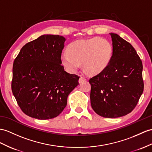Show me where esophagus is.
<instances>
[{"label": "esophagus", "instance_id": "esophagus-1", "mask_svg": "<svg viewBox=\"0 0 152 152\" xmlns=\"http://www.w3.org/2000/svg\"><path fill=\"white\" fill-rule=\"evenodd\" d=\"M85 80H86V79H85L84 77H80V78H79V83H82L83 82H84V81H85Z\"/></svg>", "mask_w": 152, "mask_h": 152}]
</instances>
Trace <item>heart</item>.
<instances>
[{
    "instance_id": "b5f03b06",
    "label": "heart",
    "mask_w": 152,
    "mask_h": 152,
    "mask_svg": "<svg viewBox=\"0 0 152 152\" xmlns=\"http://www.w3.org/2000/svg\"><path fill=\"white\" fill-rule=\"evenodd\" d=\"M113 48L108 40L100 37L77 40L69 44L67 53L62 54L61 64L72 73H75L83 63L84 72L97 75L108 67Z\"/></svg>"
}]
</instances>
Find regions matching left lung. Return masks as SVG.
Returning <instances> with one entry per match:
<instances>
[{
	"label": "left lung",
	"instance_id": "left-lung-1",
	"mask_svg": "<svg viewBox=\"0 0 152 152\" xmlns=\"http://www.w3.org/2000/svg\"><path fill=\"white\" fill-rule=\"evenodd\" d=\"M110 35L113 56L108 67L90 79V101L100 116L117 118L130 113L142 94V64L131 44L116 33Z\"/></svg>",
	"mask_w": 152,
	"mask_h": 152
}]
</instances>
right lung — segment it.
<instances>
[{"mask_svg": "<svg viewBox=\"0 0 152 152\" xmlns=\"http://www.w3.org/2000/svg\"><path fill=\"white\" fill-rule=\"evenodd\" d=\"M65 41L62 36L42 35L25 44L15 59L12 92L29 117L40 120L57 117L79 85V77L66 72L61 65Z\"/></svg>", "mask_w": 152, "mask_h": 152, "instance_id": "add662e5", "label": "right lung"}]
</instances>
